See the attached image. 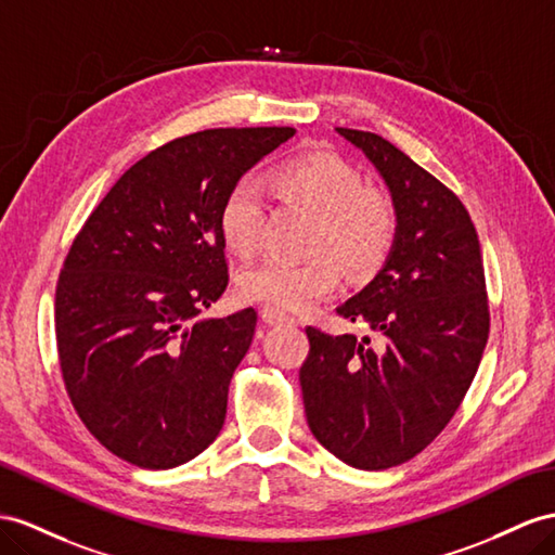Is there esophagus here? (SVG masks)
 Returning <instances> with one entry per match:
<instances>
[{"label": "esophagus", "mask_w": 555, "mask_h": 555, "mask_svg": "<svg viewBox=\"0 0 555 555\" xmlns=\"http://www.w3.org/2000/svg\"><path fill=\"white\" fill-rule=\"evenodd\" d=\"M262 319H264V323H269V325H283V323H295V319L291 317V314H286V311H281V309H276V307H262Z\"/></svg>", "instance_id": "34e87169"}]
</instances>
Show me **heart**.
Masks as SVG:
<instances>
[{"label":"heart","mask_w":555,"mask_h":555,"mask_svg":"<svg viewBox=\"0 0 555 555\" xmlns=\"http://www.w3.org/2000/svg\"><path fill=\"white\" fill-rule=\"evenodd\" d=\"M274 188L314 216L309 234L311 258H267L246 267L236 291L248 302L276 309H309L337 291L343 268L351 274H373L387 260L399 230V212L391 198L363 184L359 168L331 152H309L281 164ZM264 218V196L258 182H234L218 210V232L224 248L248 258L258 248ZM340 261L337 263L336 260Z\"/></svg>","instance_id":"heart-1"}]
</instances>
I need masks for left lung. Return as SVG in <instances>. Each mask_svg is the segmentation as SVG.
<instances>
[{"instance_id": "left-lung-1", "label": "left lung", "mask_w": 555, "mask_h": 555, "mask_svg": "<svg viewBox=\"0 0 555 555\" xmlns=\"http://www.w3.org/2000/svg\"><path fill=\"white\" fill-rule=\"evenodd\" d=\"M385 180L399 230L385 267L337 307L382 337L307 325L300 387L311 434L337 460L379 472L413 460L446 429L490 333L476 227L457 194L377 133L337 129Z\"/></svg>"}]
</instances>
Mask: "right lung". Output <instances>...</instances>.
Segmentation results:
<instances>
[{"label": "right lung", "instance_id": "add662e5", "mask_svg": "<svg viewBox=\"0 0 555 555\" xmlns=\"http://www.w3.org/2000/svg\"><path fill=\"white\" fill-rule=\"evenodd\" d=\"M291 126L208 129L142 156L73 241L55 343L87 429L140 468H173L218 438L258 314L196 321L227 288L218 210Z\"/></svg>", "mask_w": 555, "mask_h": 555}]
</instances>
